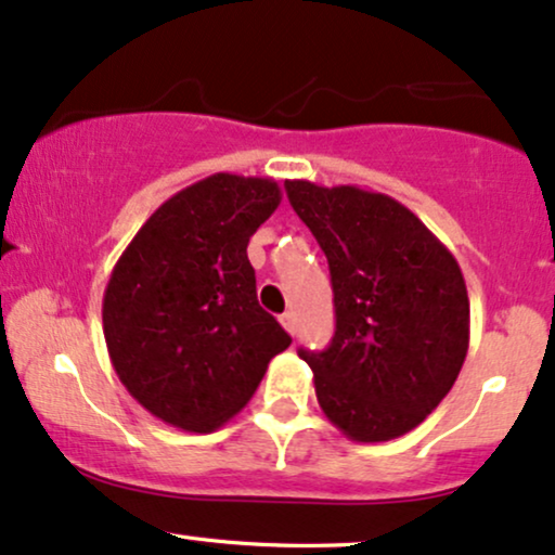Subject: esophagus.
Returning <instances> with one entry per match:
<instances>
[{
  "label": "esophagus",
  "instance_id": "esophagus-1",
  "mask_svg": "<svg viewBox=\"0 0 555 555\" xmlns=\"http://www.w3.org/2000/svg\"><path fill=\"white\" fill-rule=\"evenodd\" d=\"M280 324L285 326V332H288V334H293V337H296V332H298V321H296V313H293V311H285L283 317H280Z\"/></svg>",
  "mask_w": 555,
  "mask_h": 555
}]
</instances>
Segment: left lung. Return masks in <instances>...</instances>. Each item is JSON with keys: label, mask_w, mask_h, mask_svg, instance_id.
Wrapping results in <instances>:
<instances>
[{"label": "left lung", "mask_w": 555, "mask_h": 555, "mask_svg": "<svg viewBox=\"0 0 555 555\" xmlns=\"http://www.w3.org/2000/svg\"><path fill=\"white\" fill-rule=\"evenodd\" d=\"M285 190L332 272V345L298 350L321 412L354 442L412 433L466 360L470 306L461 267L393 197L309 180H288Z\"/></svg>", "instance_id": "left-lung-1"}]
</instances>
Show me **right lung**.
I'll return each instance as SVG.
<instances>
[{"label":"right lung","instance_id":"1","mask_svg":"<svg viewBox=\"0 0 555 555\" xmlns=\"http://www.w3.org/2000/svg\"><path fill=\"white\" fill-rule=\"evenodd\" d=\"M280 201L270 177L210 175L164 201L115 262L102 298L107 354L156 420L214 433L291 345L257 304L246 257Z\"/></svg>","mask_w":555,"mask_h":555}]
</instances>
